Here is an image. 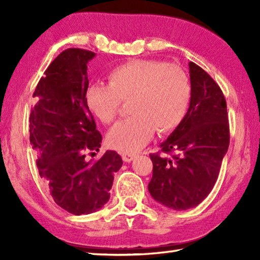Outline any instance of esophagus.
Listing matches in <instances>:
<instances>
[{
  "label": "esophagus",
  "mask_w": 260,
  "mask_h": 260,
  "mask_svg": "<svg viewBox=\"0 0 260 260\" xmlns=\"http://www.w3.org/2000/svg\"><path fill=\"white\" fill-rule=\"evenodd\" d=\"M121 157H122V160L124 161H126V162H129V161H132L134 159V158L136 157V155H134V153H122L121 155Z\"/></svg>",
  "instance_id": "34e87169"
}]
</instances>
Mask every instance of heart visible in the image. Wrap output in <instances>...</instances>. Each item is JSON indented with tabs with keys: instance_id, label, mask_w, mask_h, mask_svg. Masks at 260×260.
<instances>
[{
	"instance_id": "1",
	"label": "heart",
	"mask_w": 260,
	"mask_h": 260,
	"mask_svg": "<svg viewBox=\"0 0 260 260\" xmlns=\"http://www.w3.org/2000/svg\"><path fill=\"white\" fill-rule=\"evenodd\" d=\"M191 98L189 78L177 65L135 59L112 70L109 85H91L86 91L90 112L111 124L121 102H129V118L110 129L108 142L122 152H135L152 139L155 131L169 134L186 117Z\"/></svg>"
}]
</instances>
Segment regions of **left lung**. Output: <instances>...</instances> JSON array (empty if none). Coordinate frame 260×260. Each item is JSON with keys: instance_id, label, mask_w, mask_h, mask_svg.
I'll return each instance as SVG.
<instances>
[{"instance_id": "obj_1", "label": "left lung", "mask_w": 260, "mask_h": 260, "mask_svg": "<svg viewBox=\"0 0 260 260\" xmlns=\"http://www.w3.org/2000/svg\"><path fill=\"white\" fill-rule=\"evenodd\" d=\"M191 98L186 117L160 144L164 157L150 153L152 178L149 192L166 208L181 211L199 205L217 181L230 146L227 105L220 87L189 61Z\"/></svg>"}]
</instances>
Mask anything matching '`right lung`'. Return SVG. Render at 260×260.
Returning <instances> with one entry per match:
<instances>
[{
  "instance_id": "1",
  "label": "right lung",
  "mask_w": 260,
  "mask_h": 260,
  "mask_svg": "<svg viewBox=\"0 0 260 260\" xmlns=\"http://www.w3.org/2000/svg\"><path fill=\"white\" fill-rule=\"evenodd\" d=\"M95 52L70 48L51 61L39 81L29 116V142L40 177L55 203L68 212L89 214L110 199L113 175L122 166L116 151L96 161L87 151H100L102 135L86 103L87 64Z\"/></svg>"
}]
</instances>
